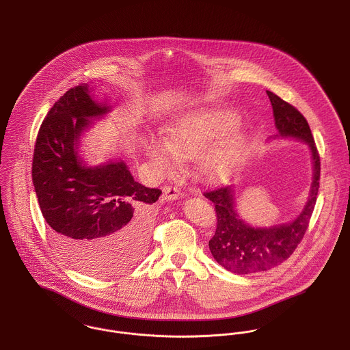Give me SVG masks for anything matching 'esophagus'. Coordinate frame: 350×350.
<instances>
[{
  "instance_id": "34e87169",
  "label": "esophagus",
  "mask_w": 350,
  "mask_h": 350,
  "mask_svg": "<svg viewBox=\"0 0 350 350\" xmlns=\"http://www.w3.org/2000/svg\"><path fill=\"white\" fill-rule=\"evenodd\" d=\"M180 195H182V192H180V190H179L178 187H175V186H165V187L163 189V196H164V199H167V200H175V199H178Z\"/></svg>"
}]
</instances>
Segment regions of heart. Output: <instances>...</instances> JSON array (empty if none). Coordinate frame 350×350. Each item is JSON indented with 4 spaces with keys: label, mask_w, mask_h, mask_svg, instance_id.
I'll return each mask as SVG.
<instances>
[{
    "label": "heart",
    "mask_w": 350,
    "mask_h": 350,
    "mask_svg": "<svg viewBox=\"0 0 350 350\" xmlns=\"http://www.w3.org/2000/svg\"><path fill=\"white\" fill-rule=\"evenodd\" d=\"M237 124V115L227 111L189 112L167 131V143L152 140L148 144L150 158L161 170H171L174 155L189 158L204 149L199 159V172L204 179L221 180L231 172L243 148L242 136L235 131L228 132Z\"/></svg>",
    "instance_id": "heart-1"
}]
</instances>
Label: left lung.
Listing matches in <instances>:
<instances>
[{
    "label": "left lung",
    "instance_id": "left-lung-1",
    "mask_svg": "<svg viewBox=\"0 0 350 350\" xmlns=\"http://www.w3.org/2000/svg\"><path fill=\"white\" fill-rule=\"evenodd\" d=\"M271 101L275 127L281 137H293L310 147L313 158V183L302 213L293 222L273 227H252L235 210L232 186L206 191L203 195L215 206L217 230L208 242L214 259L235 274L270 270L285 262L302 241L310 222L319 189L321 161L310 127L304 115L280 96L266 91Z\"/></svg>",
    "mask_w": 350,
    "mask_h": 350
}]
</instances>
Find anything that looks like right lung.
I'll return each instance as SVG.
<instances>
[{
	"label": "right lung",
	"instance_id": "right-lung-1",
	"mask_svg": "<svg viewBox=\"0 0 350 350\" xmlns=\"http://www.w3.org/2000/svg\"><path fill=\"white\" fill-rule=\"evenodd\" d=\"M90 94V85L80 84L49 109L36 139L32 180L57 250L77 270L111 277L143 256L150 207L161 191L135 182L123 160L96 167L83 163L81 133L90 119L111 111Z\"/></svg>",
	"mask_w": 350,
	"mask_h": 350
}]
</instances>
